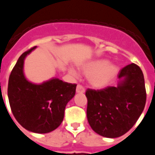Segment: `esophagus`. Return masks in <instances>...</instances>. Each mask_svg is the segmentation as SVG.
Returning <instances> with one entry per match:
<instances>
[{"label": "esophagus", "instance_id": "obj_1", "mask_svg": "<svg viewBox=\"0 0 155 155\" xmlns=\"http://www.w3.org/2000/svg\"><path fill=\"white\" fill-rule=\"evenodd\" d=\"M76 91L78 93H84L85 90H84V87L81 84H78L76 87Z\"/></svg>", "mask_w": 155, "mask_h": 155}]
</instances>
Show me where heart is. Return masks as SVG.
I'll return each instance as SVG.
<instances>
[{"mask_svg":"<svg viewBox=\"0 0 155 155\" xmlns=\"http://www.w3.org/2000/svg\"><path fill=\"white\" fill-rule=\"evenodd\" d=\"M83 71L90 76V83L94 87H102L107 85L118 73V68L109 64L106 60H98L89 63L83 68ZM73 73V71H71Z\"/></svg>","mask_w":155,"mask_h":155,"instance_id":"obj_1","label":"heart"}]
</instances>
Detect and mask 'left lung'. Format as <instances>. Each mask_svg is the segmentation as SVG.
Listing matches in <instances>:
<instances>
[{
	"label": "left lung",
	"instance_id": "left-lung-1",
	"mask_svg": "<svg viewBox=\"0 0 155 155\" xmlns=\"http://www.w3.org/2000/svg\"><path fill=\"white\" fill-rule=\"evenodd\" d=\"M117 87L87 89V118L95 133L116 138L128 132L139 119L146 103V89L141 69L130 64L120 70Z\"/></svg>",
	"mask_w": 155,
	"mask_h": 155
}]
</instances>
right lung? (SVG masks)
Instances as JSON below:
<instances>
[{"label":"right lung","mask_w":155,"mask_h":155,"mask_svg":"<svg viewBox=\"0 0 155 155\" xmlns=\"http://www.w3.org/2000/svg\"><path fill=\"white\" fill-rule=\"evenodd\" d=\"M36 46L20 56L9 76L8 96L15 118L27 130L46 134L64 120L68 102L74 96L76 84L53 78L42 84L28 81L23 73L25 58Z\"/></svg>","instance_id":"1"}]
</instances>
